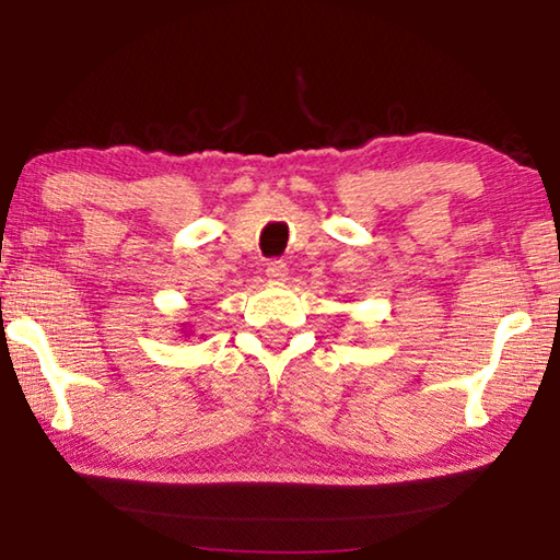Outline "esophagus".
<instances>
[{
  "instance_id": "1",
  "label": "esophagus",
  "mask_w": 560,
  "mask_h": 560,
  "mask_svg": "<svg viewBox=\"0 0 560 560\" xmlns=\"http://www.w3.org/2000/svg\"><path fill=\"white\" fill-rule=\"evenodd\" d=\"M287 261L283 259H269L267 261V277L271 279V281H283L287 279Z\"/></svg>"
}]
</instances>
